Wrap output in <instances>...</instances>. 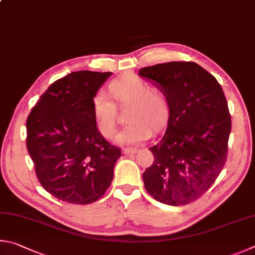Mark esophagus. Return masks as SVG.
Instances as JSON below:
<instances>
[{
    "label": "esophagus",
    "instance_id": "1",
    "mask_svg": "<svg viewBox=\"0 0 255 255\" xmlns=\"http://www.w3.org/2000/svg\"><path fill=\"white\" fill-rule=\"evenodd\" d=\"M139 152V150L137 149H123V153L125 155H132V154H135Z\"/></svg>",
    "mask_w": 255,
    "mask_h": 255
}]
</instances>
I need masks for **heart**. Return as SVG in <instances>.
I'll return each mask as SVG.
<instances>
[{
  "label": "heart",
  "instance_id": "heart-1",
  "mask_svg": "<svg viewBox=\"0 0 255 255\" xmlns=\"http://www.w3.org/2000/svg\"><path fill=\"white\" fill-rule=\"evenodd\" d=\"M112 95L119 102H131L127 113L130 121L115 136L121 145L133 146L146 141L151 135V128L158 130L168 118L166 96L150 89L149 84L136 76H128L113 80L110 84ZM94 119L100 132L105 137L114 134L116 128V107L104 91H98L92 98Z\"/></svg>",
  "mask_w": 255,
  "mask_h": 255
}]
</instances>
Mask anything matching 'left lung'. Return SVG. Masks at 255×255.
Segmentation results:
<instances>
[{
    "instance_id": "left-lung-1",
    "label": "left lung",
    "mask_w": 255,
    "mask_h": 255,
    "mask_svg": "<svg viewBox=\"0 0 255 255\" xmlns=\"http://www.w3.org/2000/svg\"><path fill=\"white\" fill-rule=\"evenodd\" d=\"M139 76L166 96V132L151 146L153 163L142 175L158 202L179 206L199 198L224 167L232 122L222 86L196 62L144 67Z\"/></svg>"
}]
</instances>
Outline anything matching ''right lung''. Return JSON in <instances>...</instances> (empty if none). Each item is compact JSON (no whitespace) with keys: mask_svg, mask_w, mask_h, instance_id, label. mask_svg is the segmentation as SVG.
Returning a JSON list of instances; mask_svg holds the SVG:
<instances>
[{"mask_svg":"<svg viewBox=\"0 0 255 255\" xmlns=\"http://www.w3.org/2000/svg\"><path fill=\"white\" fill-rule=\"evenodd\" d=\"M112 73L80 70L56 80L26 120V148L40 184L56 198L86 205L105 194L121 150L97 130L92 98Z\"/></svg>","mask_w":255,"mask_h":255,"instance_id":"1","label":"right lung"}]
</instances>
